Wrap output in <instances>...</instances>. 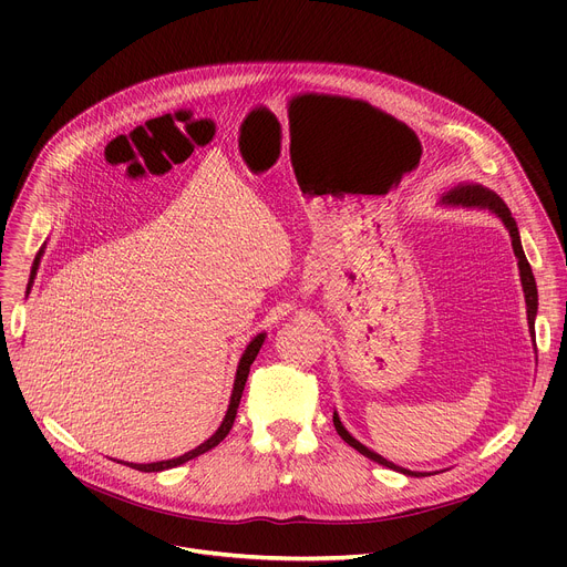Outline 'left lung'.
<instances>
[{"label": "left lung", "mask_w": 567, "mask_h": 567, "mask_svg": "<svg viewBox=\"0 0 567 567\" xmlns=\"http://www.w3.org/2000/svg\"><path fill=\"white\" fill-rule=\"evenodd\" d=\"M442 206H449V208H471V210H489L492 215H496L505 228L509 230V237H512V247H514V256L518 260V271H520V285H523V293H525V305H527V326H529V334H532V341H534V320H536V311H538V291H536V280H534V274H532V267L525 258V251H523V245H520V233H518V226H516V219L512 217V210L507 208V204L489 188H484L480 184H460L455 186L453 190H449L444 197H442ZM536 346V343H534ZM334 426H337V433L352 446L357 449L361 455L374 460L377 464H383L388 468H394V471H401L403 475H431V473H420V471H409L403 466H396L394 462L381 457L379 453H374L372 449H368L365 444H361L357 437L350 435V431L343 426L339 413L334 411Z\"/></svg>", "instance_id": "obj_1"}]
</instances>
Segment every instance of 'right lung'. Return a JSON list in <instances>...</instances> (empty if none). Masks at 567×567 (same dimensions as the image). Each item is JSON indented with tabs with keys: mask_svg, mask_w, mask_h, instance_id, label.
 Masks as SVG:
<instances>
[{
	"mask_svg": "<svg viewBox=\"0 0 567 567\" xmlns=\"http://www.w3.org/2000/svg\"><path fill=\"white\" fill-rule=\"evenodd\" d=\"M42 254H44V247H42V249H40V254L35 256V262H33V269H31V280H29V289H27V293L31 291V285H33V278H35V274H38V267H40V258H42ZM265 339H267V332H262V334L254 337V339H251V343L247 346V350L241 352L239 363H237V372H235V381H233V390H230V401H228L226 415H224V420H221L219 429H217V431H215L206 442H202V444H199V446H195L193 451H188V453H184V455H179V457H173V460H161V462H150V464H134V462H123V464H127V466H132V468H136V471H145V473H152V471H166V468L179 466V464H184V462H188V460H193V457H197V455H202V453H206V451L215 449V446H217V444L228 435V431L233 429V422H235V415H237V406H239V399H241V390H245V383H247V377H249L251 363L256 361V357H258V352H260V348H262Z\"/></svg>",
	"mask_w": 567,
	"mask_h": 567,
	"instance_id": "obj_1",
	"label": "right lung"
}]
</instances>
